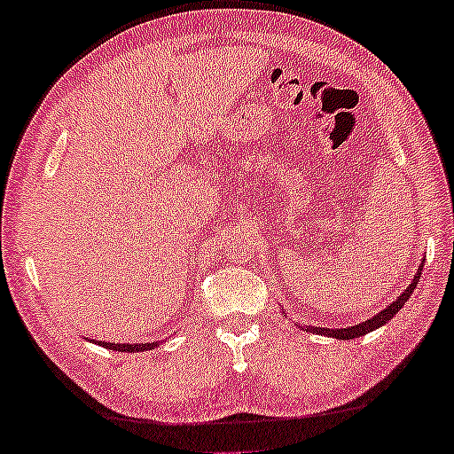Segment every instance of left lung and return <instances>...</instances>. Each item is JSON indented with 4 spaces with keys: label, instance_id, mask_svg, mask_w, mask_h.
<instances>
[{
    "label": "left lung",
    "instance_id": "8db88e82",
    "mask_svg": "<svg viewBox=\"0 0 454 454\" xmlns=\"http://www.w3.org/2000/svg\"><path fill=\"white\" fill-rule=\"evenodd\" d=\"M422 266H424V258H422V262H420V266H419V270H416V275H414V278H412V283H410V285L406 286L404 293H402L400 297H395V301H392V303L387 305L386 309H382V311L373 315L372 319H368V321H362V323H357V325H351V327H341V329H327V327H313V325H309V327H301V329L309 331V333L327 335V337H333V340H341V341H345V340H356V337H362V335H365V333H370V331H373V329H378V327L386 325V323L390 321V319L394 317V315L400 311L402 307H404V303H406V301L410 299V294L414 293L416 285H419L420 275H422Z\"/></svg>",
    "mask_w": 454,
    "mask_h": 454
}]
</instances>
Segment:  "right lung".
<instances>
[{
  "label": "right lung",
  "mask_w": 454,
  "mask_h": 454,
  "mask_svg": "<svg viewBox=\"0 0 454 454\" xmlns=\"http://www.w3.org/2000/svg\"><path fill=\"white\" fill-rule=\"evenodd\" d=\"M98 345H103L106 349L113 351H121V354H137V351H147L157 348V341L153 343H106V341H97Z\"/></svg>",
  "instance_id": "add662e5"
}]
</instances>
